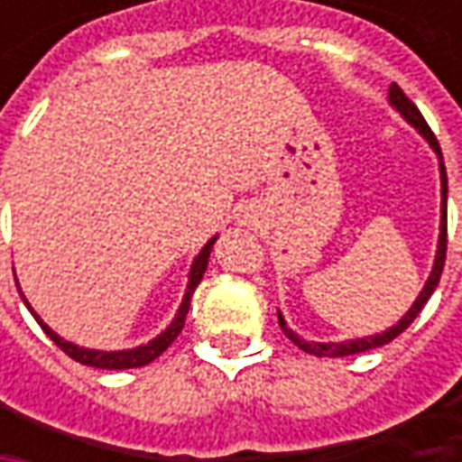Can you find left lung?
<instances>
[{
  "instance_id": "8db88e82",
  "label": "left lung",
  "mask_w": 462,
  "mask_h": 462,
  "mask_svg": "<svg viewBox=\"0 0 462 462\" xmlns=\"http://www.w3.org/2000/svg\"><path fill=\"white\" fill-rule=\"evenodd\" d=\"M388 99H391V105H393L401 116H403V120H409V123L417 128L419 134L430 141V146L435 149L437 159H439V180H442V218H439V241H437L435 264H432V273H430V277H427V282H424L421 293H419V298L414 300V306L401 316L396 327L385 328L383 334H375V337L346 339V342H328V345H321V342H309V339H303L300 334H295L293 328L285 324L282 313L277 310V321H280V328L285 331V337H288L295 346H300L303 352L316 355V357H346V355H360V352H367V349H375V346H383V345H388V342H393L399 334H403L406 328L411 327V321L417 319L419 310L424 309V303L430 300V295L435 293V288L439 285V277H442L445 254H448V174H445V164H442V152H439V143H437L432 128L427 125V120H424L421 113H419V107L411 102V99L406 97V95H403V89H401L396 81H393V84H391V89H388Z\"/></svg>"
}]
</instances>
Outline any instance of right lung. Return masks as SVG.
Instances as JSON below:
<instances>
[{"mask_svg": "<svg viewBox=\"0 0 462 462\" xmlns=\"http://www.w3.org/2000/svg\"><path fill=\"white\" fill-rule=\"evenodd\" d=\"M218 236H213V239L205 244L203 249H200V254L195 257L192 262V270H189V280H187V291H185V298H182V306L177 310V316H174V321L169 324L156 339H152L149 345H141V346H134V349H120V352H102V349H87V346H79V345H71V342H66L61 339L56 331L51 327H45L43 319L35 313V310L30 309V303L25 300V295H23V300H25V306L30 309V313L35 316V321L43 327V331L56 342V346H61L63 352L71 357V360H77L81 365H89V367H102V370H128V367H143V365H149L152 360H156L164 349H167L174 339H177V334L182 331L185 327V319H187V310H189V300H192V293H195V288L200 285V280H203L205 270H208V257H210V249H213V244H216ZM17 282V280H14Z\"/></svg>", "mask_w": 462, "mask_h": 462, "instance_id": "obj_1", "label": "right lung"}]
</instances>
